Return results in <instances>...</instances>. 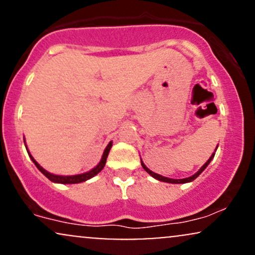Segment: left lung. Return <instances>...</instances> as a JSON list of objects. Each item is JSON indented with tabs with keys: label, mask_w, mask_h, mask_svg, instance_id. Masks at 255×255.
<instances>
[{
	"label": "left lung",
	"mask_w": 255,
	"mask_h": 255,
	"mask_svg": "<svg viewBox=\"0 0 255 255\" xmlns=\"http://www.w3.org/2000/svg\"><path fill=\"white\" fill-rule=\"evenodd\" d=\"M215 157V153H212V156L209 158V160H207L206 163H205V164L201 166L200 168V170H199L197 174H194L193 175V176H191V177H187V178H181V180H174V178H169V177H164V176H162V175H158V174H156V172H153V171H151L150 169L148 168H146V165L144 164V163H142V160H141V165H142V168L145 169L146 170V172H148V174L151 175L152 177H154V178H157V180H159V181H163V182H169V183H187V182H191V181H193V180H195V178H197L199 175L201 174V172H203L205 169H206V166L210 164V162H211V159L212 158Z\"/></svg>",
	"instance_id": "obj_1"
}]
</instances>
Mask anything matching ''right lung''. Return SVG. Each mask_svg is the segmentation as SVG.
Returning a JSON list of instances; mask_svg holds the SVG:
<instances>
[{
  "instance_id": "add662e5",
  "label": "right lung",
  "mask_w": 255,
  "mask_h": 255,
  "mask_svg": "<svg viewBox=\"0 0 255 255\" xmlns=\"http://www.w3.org/2000/svg\"><path fill=\"white\" fill-rule=\"evenodd\" d=\"M111 145H113V142H109L108 144L107 147H105L104 150V153H103V157H102L101 162L98 163V165L96 166V168H93L91 171H87L85 172V174H80V175H74V176H60V175H54V174H50V172H48L46 170H44V169L40 166L38 163L34 160V158L31 156L30 152H28V154H30L31 159L33 160V163L36 164V166L38 169H39V171L42 172L44 176H46L49 178V180L52 181V182H56V183H64V184H73V183H80V182H84V181L86 180H90V178H92L93 176H96V175L98 174L99 171H102V169L104 168L105 163H107V158H108V154H109V151L111 148ZM26 150H27V147H26Z\"/></svg>"
}]
</instances>
